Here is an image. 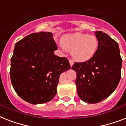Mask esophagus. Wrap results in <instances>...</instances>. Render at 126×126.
I'll return each mask as SVG.
<instances>
[{"instance_id":"obj_1","label":"esophagus","mask_w":126,"mask_h":126,"mask_svg":"<svg viewBox=\"0 0 126 126\" xmlns=\"http://www.w3.org/2000/svg\"><path fill=\"white\" fill-rule=\"evenodd\" d=\"M69 63H70V65H71V67H72V66H73V64H74V63H73V61H72V60H71V59L69 60Z\"/></svg>"}]
</instances>
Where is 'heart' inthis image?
Returning <instances> with one entry per match:
<instances>
[{
    "instance_id": "1",
    "label": "heart",
    "mask_w": 126,
    "mask_h": 126,
    "mask_svg": "<svg viewBox=\"0 0 126 126\" xmlns=\"http://www.w3.org/2000/svg\"><path fill=\"white\" fill-rule=\"evenodd\" d=\"M59 46L63 50L71 51V56L75 61L85 62L95 55L99 43L94 35L76 32L63 36Z\"/></svg>"
}]
</instances>
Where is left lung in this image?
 I'll return each mask as SVG.
<instances>
[{
  "instance_id": "left-lung-1",
  "label": "left lung",
  "mask_w": 126,
  "mask_h": 126,
  "mask_svg": "<svg viewBox=\"0 0 126 126\" xmlns=\"http://www.w3.org/2000/svg\"><path fill=\"white\" fill-rule=\"evenodd\" d=\"M97 50L90 60L75 63L72 69L77 73V94L83 101L97 103L111 95L121 78L122 59L119 46L102 31L95 32Z\"/></svg>"
}]
</instances>
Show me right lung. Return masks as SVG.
I'll return each mask as SVG.
<instances>
[{
  "instance_id": "1",
  "label": "right lung",
  "mask_w": 126,
  "mask_h": 126,
  "mask_svg": "<svg viewBox=\"0 0 126 126\" xmlns=\"http://www.w3.org/2000/svg\"><path fill=\"white\" fill-rule=\"evenodd\" d=\"M56 49L49 32L32 33L16 43L10 75L15 92L24 101L45 103L57 94L59 76L71 65L66 57L54 54Z\"/></svg>"
}]
</instances>
